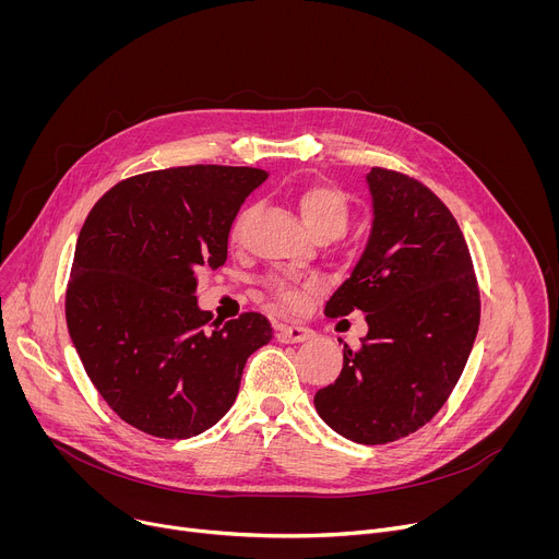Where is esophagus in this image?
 Here are the masks:
<instances>
[{
    "mask_svg": "<svg viewBox=\"0 0 559 559\" xmlns=\"http://www.w3.org/2000/svg\"><path fill=\"white\" fill-rule=\"evenodd\" d=\"M311 336H313V332L309 328H302V325H281L276 330L278 343H305Z\"/></svg>",
    "mask_w": 559,
    "mask_h": 559,
    "instance_id": "obj_1",
    "label": "esophagus"
}]
</instances>
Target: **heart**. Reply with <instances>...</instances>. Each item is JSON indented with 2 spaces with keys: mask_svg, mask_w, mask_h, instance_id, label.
<instances>
[{
  "mask_svg": "<svg viewBox=\"0 0 559 559\" xmlns=\"http://www.w3.org/2000/svg\"><path fill=\"white\" fill-rule=\"evenodd\" d=\"M294 201L300 210L302 221L318 238H336L345 231V227L349 223V214H352L349 199L334 183H321V181L302 183L296 190ZM250 214H252V207L243 210L234 221V225H231L234 241L241 238V229H243L246 221L250 218ZM265 287H267L270 296L276 300V305H281L285 309H298L302 305V287H298V285H292L281 278H270L265 283ZM307 287H311V285H307Z\"/></svg>",
  "mask_w": 559,
  "mask_h": 559,
  "instance_id": "obj_1",
  "label": "heart"
}]
</instances>
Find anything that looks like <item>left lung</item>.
I'll return each mask as SVG.
<instances>
[{"instance_id":"obj_1","label":"left lung","mask_w":559,"mask_h":559,"mask_svg":"<svg viewBox=\"0 0 559 559\" xmlns=\"http://www.w3.org/2000/svg\"><path fill=\"white\" fill-rule=\"evenodd\" d=\"M373 227L330 318L365 311L369 332L345 345L341 376L313 405L334 431L386 444L425 427L449 401L480 325V289L464 234L418 179L371 168Z\"/></svg>"}]
</instances>
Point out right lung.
Wrapping results in <instances>:
<instances>
[{"label":"right lung","mask_w":559,"mask_h":559,"mask_svg":"<svg viewBox=\"0 0 559 559\" xmlns=\"http://www.w3.org/2000/svg\"><path fill=\"white\" fill-rule=\"evenodd\" d=\"M267 175L181 166L119 181L91 210L66 287L72 345L108 407L134 429L183 440L216 425L243 367L274 336L263 313L212 323L203 267L227 261L236 212Z\"/></svg>","instance_id":"obj_1"}]
</instances>
